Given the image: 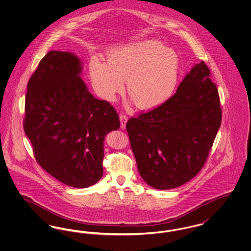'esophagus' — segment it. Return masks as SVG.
I'll return each mask as SVG.
<instances>
[{
  "label": "esophagus",
  "instance_id": "esophagus-1",
  "mask_svg": "<svg viewBox=\"0 0 251 251\" xmlns=\"http://www.w3.org/2000/svg\"><path fill=\"white\" fill-rule=\"evenodd\" d=\"M120 128H121V129H125V127H126V123H127V120H128V118H127L124 114H120Z\"/></svg>",
  "mask_w": 251,
  "mask_h": 251
}]
</instances>
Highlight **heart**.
Listing matches in <instances>:
<instances>
[{
    "instance_id": "obj_1",
    "label": "heart",
    "mask_w": 251,
    "mask_h": 251,
    "mask_svg": "<svg viewBox=\"0 0 251 251\" xmlns=\"http://www.w3.org/2000/svg\"><path fill=\"white\" fill-rule=\"evenodd\" d=\"M89 77L97 95L113 101L123 91L135 106L151 110L165 103L173 94L178 80L179 60L163 43L147 39L109 51L107 63L92 59Z\"/></svg>"
}]
</instances>
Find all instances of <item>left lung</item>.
<instances>
[{"label": "left lung", "instance_id": "8db88e82", "mask_svg": "<svg viewBox=\"0 0 251 251\" xmlns=\"http://www.w3.org/2000/svg\"><path fill=\"white\" fill-rule=\"evenodd\" d=\"M221 120L218 89L201 61L165 103L127 121L140 176L161 190L189 181L206 163Z\"/></svg>", "mask_w": 251, "mask_h": 251}]
</instances>
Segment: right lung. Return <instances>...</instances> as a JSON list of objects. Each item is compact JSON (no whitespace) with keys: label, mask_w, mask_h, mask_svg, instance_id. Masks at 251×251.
<instances>
[{"label":"right lung","mask_w":251,"mask_h":251,"mask_svg":"<svg viewBox=\"0 0 251 251\" xmlns=\"http://www.w3.org/2000/svg\"><path fill=\"white\" fill-rule=\"evenodd\" d=\"M81 71L76 55L49 51L29 79L24 120L37 164L75 188L101 178L104 137L120 126L116 109L88 92Z\"/></svg>","instance_id":"right-lung-1"}]
</instances>
